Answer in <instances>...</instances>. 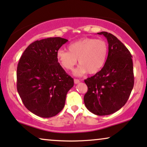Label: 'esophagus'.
Returning <instances> with one entry per match:
<instances>
[{
  "label": "esophagus",
  "mask_w": 147,
  "mask_h": 147,
  "mask_svg": "<svg viewBox=\"0 0 147 147\" xmlns=\"http://www.w3.org/2000/svg\"><path fill=\"white\" fill-rule=\"evenodd\" d=\"M74 82H75V84H77V83H79L80 82V81H79V79H74Z\"/></svg>",
  "instance_id": "obj_1"
}]
</instances>
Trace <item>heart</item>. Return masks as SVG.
Returning a JSON list of instances; mask_svg holds the SVG:
<instances>
[{"mask_svg":"<svg viewBox=\"0 0 147 147\" xmlns=\"http://www.w3.org/2000/svg\"><path fill=\"white\" fill-rule=\"evenodd\" d=\"M68 51L60 49L57 52V59L61 66L67 70H72L77 62L79 66L75 75H82L88 72L95 74L105 66L108 55V45L102 39L83 38L70 43Z\"/></svg>","mask_w":147,"mask_h":147,"instance_id":"1","label":"heart"}]
</instances>
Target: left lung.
<instances>
[{
	"instance_id": "1",
	"label": "left lung",
	"mask_w": 147,
	"mask_h": 147,
	"mask_svg": "<svg viewBox=\"0 0 147 147\" xmlns=\"http://www.w3.org/2000/svg\"><path fill=\"white\" fill-rule=\"evenodd\" d=\"M108 40L109 54L104 67L85 80L87 92L84 96L85 107L94 114H113L127 102L134 84L133 62L127 48L107 32H98Z\"/></svg>"
}]
</instances>
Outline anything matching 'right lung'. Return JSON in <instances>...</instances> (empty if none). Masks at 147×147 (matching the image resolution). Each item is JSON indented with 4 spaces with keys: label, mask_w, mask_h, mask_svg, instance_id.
Here are the masks:
<instances>
[{
    "label": "right lung",
    "mask_w": 147,
    "mask_h": 147,
    "mask_svg": "<svg viewBox=\"0 0 147 147\" xmlns=\"http://www.w3.org/2000/svg\"><path fill=\"white\" fill-rule=\"evenodd\" d=\"M67 39L51 37L28 45L17 68V90L26 108L40 117L58 114L74 80L60 66L57 52Z\"/></svg>",
    "instance_id": "add662e5"
}]
</instances>
